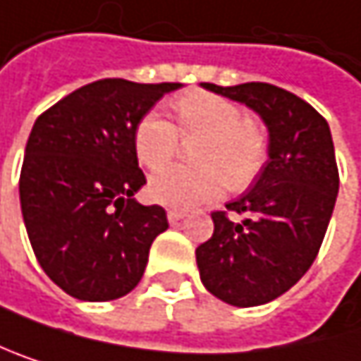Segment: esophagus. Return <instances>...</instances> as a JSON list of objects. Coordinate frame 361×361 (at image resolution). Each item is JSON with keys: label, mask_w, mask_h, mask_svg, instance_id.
Instances as JSON below:
<instances>
[{"label": "esophagus", "mask_w": 361, "mask_h": 361, "mask_svg": "<svg viewBox=\"0 0 361 361\" xmlns=\"http://www.w3.org/2000/svg\"><path fill=\"white\" fill-rule=\"evenodd\" d=\"M183 219H185V212H183V210H168V221H170V225H178Z\"/></svg>", "instance_id": "esophagus-1"}]
</instances>
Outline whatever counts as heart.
Listing matches in <instances>:
<instances>
[{
    "mask_svg": "<svg viewBox=\"0 0 361 361\" xmlns=\"http://www.w3.org/2000/svg\"><path fill=\"white\" fill-rule=\"evenodd\" d=\"M178 128L159 111L145 113L134 128L138 161L159 170L180 148V136L197 140L192 159L197 166H171L149 180V197L170 208H193L219 197L227 185L233 191L250 187L269 157V138L263 126L229 98L191 92L174 102Z\"/></svg>",
    "mask_w": 361,
    "mask_h": 361,
    "instance_id": "obj_1",
    "label": "heart"
}]
</instances>
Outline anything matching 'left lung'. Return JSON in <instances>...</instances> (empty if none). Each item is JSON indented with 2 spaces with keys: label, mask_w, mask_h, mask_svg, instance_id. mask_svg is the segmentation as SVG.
I'll list each match as a JSON object with an SVG mask.
<instances>
[{
  "label": "left lung",
  "mask_w": 361,
  "mask_h": 361,
  "mask_svg": "<svg viewBox=\"0 0 361 361\" xmlns=\"http://www.w3.org/2000/svg\"><path fill=\"white\" fill-rule=\"evenodd\" d=\"M202 86L261 115L269 159L252 189L212 212L214 233L195 250L200 277L229 305H265L307 273L324 242L338 193L332 134L309 102L283 88L263 82Z\"/></svg>",
  "instance_id": "obj_1"
}]
</instances>
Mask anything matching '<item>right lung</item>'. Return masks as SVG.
I'll list each match as a JSON object with an SVG mask.
<instances>
[{
  "label": "right lung",
  "mask_w": 361,
  "mask_h": 361,
  "mask_svg": "<svg viewBox=\"0 0 361 361\" xmlns=\"http://www.w3.org/2000/svg\"><path fill=\"white\" fill-rule=\"evenodd\" d=\"M180 84L98 80L44 111L27 140L20 208L46 275L80 300H115L140 281L161 206L134 193L147 183L134 153L138 119Z\"/></svg>",
  "instance_id": "add662e5"
}]
</instances>
